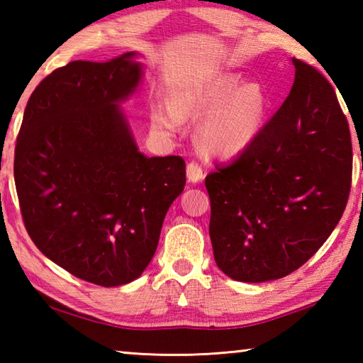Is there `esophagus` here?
Listing matches in <instances>:
<instances>
[{"label":"esophagus","mask_w":363,"mask_h":363,"mask_svg":"<svg viewBox=\"0 0 363 363\" xmlns=\"http://www.w3.org/2000/svg\"><path fill=\"white\" fill-rule=\"evenodd\" d=\"M203 179V171L201 168H199V164L196 163H189L187 164V181L190 184H196Z\"/></svg>","instance_id":"obj_1"}]
</instances>
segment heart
Instances as JSON below:
<instances>
[{"mask_svg": "<svg viewBox=\"0 0 363 363\" xmlns=\"http://www.w3.org/2000/svg\"><path fill=\"white\" fill-rule=\"evenodd\" d=\"M267 99L257 83H242L235 73L195 79L176 89L169 104L152 108V125L173 136L184 120H201L196 139L208 155L232 158L255 143L262 130Z\"/></svg>", "mask_w": 363, "mask_h": 363, "instance_id": "b5f03b06", "label": "heart"}]
</instances>
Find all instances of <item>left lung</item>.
<instances>
[{
	"mask_svg": "<svg viewBox=\"0 0 363 363\" xmlns=\"http://www.w3.org/2000/svg\"><path fill=\"white\" fill-rule=\"evenodd\" d=\"M291 64L294 83L277 113L205 179L214 261L237 281L277 280L303 266L340 223L351 190V133L335 91L312 65Z\"/></svg>",
	"mask_w": 363,
	"mask_h": 363,
	"instance_id": "left-lung-1",
	"label": "left lung"
}]
</instances>
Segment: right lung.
Returning a JSON list of instances; mask_svg holds the SVG:
<instances>
[{
	"mask_svg": "<svg viewBox=\"0 0 363 363\" xmlns=\"http://www.w3.org/2000/svg\"><path fill=\"white\" fill-rule=\"evenodd\" d=\"M138 56L54 70L30 96L16 145L30 238L67 272L101 286L140 277L186 186L184 160L145 157L120 107L143 82Z\"/></svg>",
	"mask_w": 363,
	"mask_h": 363,
	"instance_id": "obj_1",
	"label": "right lung"
}]
</instances>
